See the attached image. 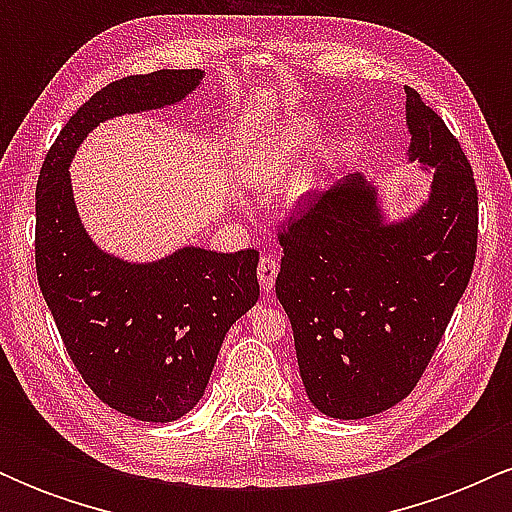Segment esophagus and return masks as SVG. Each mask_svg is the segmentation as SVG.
I'll list each match as a JSON object with an SVG mask.
<instances>
[{"instance_id":"1","label":"esophagus","mask_w":512,"mask_h":512,"mask_svg":"<svg viewBox=\"0 0 512 512\" xmlns=\"http://www.w3.org/2000/svg\"><path fill=\"white\" fill-rule=\"evenodd\" d=\"M276 274H279V262H276L272 255H262L260 264H257V279H260L264 293H272Z\"/></svg>"}]
</instances>
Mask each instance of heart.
<instances>
[{
    "mask_svg": "<svg viewBox=\"0 0 512 512\" xmlns=\"http://www.w3.org/2000/svg\"><path fill=\"white\" fill-rule=\"evenodd\" d=\"M310 137H313V125H308V122L296 120L291 122V125H286L279 134H276L272 146H269L267 161H264V173H279L281 166H284L286 161H291V158L308 144Z\"/></svg>",
    "mask_w": 512,
    "mask_h": 512,
    "instance_id": "b5f03b06",
    "label": "heart"
}]
</instances>
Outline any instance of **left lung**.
I'll list each match as a JSON object with an SVG mask.
<instances>
[{"label": "left lung", "mask_w": 512, "mask_h": 512, "mask_svg": "<svg viewBox=\"0 0 512 512\" xmlns=\"http://www.w3.org/2000/svg\"><path fill=\"white\" fill-rule=\"evenodd\" d=\"M404 91L409 158L433 166L431 202L407 223L380 226L373 187L346 175L279 226L276 298L305 392L332 419L373 416L414 390L477 257L474 170L443 117Z\"/></svg>", "instance_id": "left-lung-1"}]
</instances>
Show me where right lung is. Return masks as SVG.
Returning a JSON list of instances; mask_svg holds the SVG:
<instances>
[{
	"mask_svg": "<svg viewBox=\"0 0 512 512\" xmlns=\"http://www.w3.org/2000/svg\"><path fill=\"white\" fill-rule=\"evenodd\" d=\"M199 79V69H158L93 93L57 134L35 187V272L69 358L108 407L156 424L199 402L223 337L260 298V252L185 248L154 264L113 260L81 228L67 166L105 117L180 101Z\"/></svg>",
	"mask_w": 512,
	"mask_h": 512,
	"instance_id": "right-lung-1",
	"label": "right lung"
}]
</instances>
